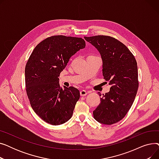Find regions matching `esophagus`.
<instances>
[{
	"instance_id": "1",
	"label": "esophagus",
	"mask_w": 159,
	"mask_h": 159,
	"mask_svg": "<svg viewBox=\"0 0 159 159\" xmlns=\"http://www.w3.org/2000/svg\"><path fill=\"white\" fill-rule=\"evenodd\" d=\"M80 96L84 97V96H86L88 94V93H87V91L85 90H82L80 91Z\"/></svg>"
}]
</instances>
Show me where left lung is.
Returning a JSON list of instances; mask_svg holds the SVG:
<instances>
[{
	"label": "left lung",
	"instance_id": "left-lung-1",
	"mask_svg": "<svg viewBox=\"0 0 159 159\" xmlns=\"http://www.w3.org/2000/svg\"><path fill=\"white\" fill-rule=\"evenodd\" d=\"M84 39L101 54L104 79L111 85L93 111V117L111 125L126 116L134 101L139 87L137 61L128 48L115 38L97 35Z\"/></svg>",
	"mask_w": 159,
	"mask_h": 159
}]
</instances>
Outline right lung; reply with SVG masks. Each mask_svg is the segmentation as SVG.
I'll list each match as a JSON object with an SVG mask.
<instances>
[{"instance_id":"right-lung-1","label":"right lung","mask_w":159,"mask_h":159,"mask_svg":"<svg viewBox=\"0 0 159 159\" xmlns=\"http://www.w3.org/2000/svg\"><path fill=\"white\" fill-rule=\"evenodd\" d=\"M85 46L82 38L52 36L40 43L29 58L25 68L26 93L33 110L47 123L57 126L72 116L80 91L74 87L62 89L58 77L70 58Z\"/></svg>"}]
</instances>
